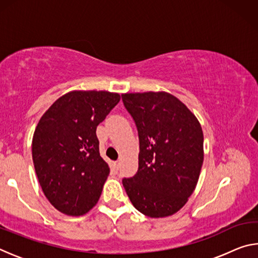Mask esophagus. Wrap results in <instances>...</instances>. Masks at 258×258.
Wrapping results in <instances>:
<instances>
[{
  "mask_svg": "<svg viewBox=\"0 0 258 258\" xmlns=\"http://www.w3.org/2000/svg\"><path fill=\"white\" fill-rule=\"evenodd\" d=\"M118 168H119V161H115V163H113V169L118 171Z\"/></svg>",
  "mask_w": 258,
  "mask_h": 258,
  "instance_id": "34e87169",
  "label": "esophagus"
}]
</instances>
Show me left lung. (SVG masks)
<instances>
[{
	"mask_svg": "<svg viewBox=\"0 0 258 258\" xmlns=\"http://www.w3.org/2000/svg\"><path fill=\"white\" fill-rule=\"evenodd\" d=\"M137 124L139 169L124 178L131 203L143 215L167 217L187 203L204 161V133L197 117L173 94H121Z\"/></svg>",
	"mask_w": 258,
	"mask_h": 258,
	"instance_id": "1",
	"label": "left lung"
}]
</instances>
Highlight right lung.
<instances>
[{
  "instance_id": "add662e5",
  "label": "right lung",
  "mask_w": 258,
  "mask_h": 258,
  "mask_svg": "<svg viewBox=\"0 0 258 258\" xmlns=\"http://www.w3.org/2000/svg\"><path fill=\"white\" fill-rule=\"evenodd\" d=\"M119 93L71 91L43 113L32 155L46 199L68 216L85 215L99 202L110 168L100 156L97 126L119 102Z\"/></svg>"
}]
</instances>
